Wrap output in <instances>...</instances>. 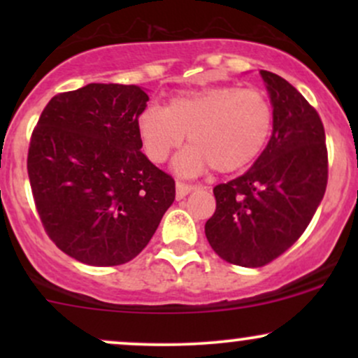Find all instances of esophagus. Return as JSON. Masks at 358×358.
I'll use <instances>...</instances> for the list:
<instances>
[{
  "mask_svg": "<svg viewBox=\"0 0 358 358\" xmlns=\"http://www.w3.org/2000/svg\"><path fill=\"white\" fill-rule=\"evenodd\" d=\"M196 187H193V185H185L182 182H176V200H182L185 196L188 195V193L195 190Z\"/></svg>",
  "mask_w": 358,
  "mask_h": 358,
  "instance_id": "1",
  "label": "esophagus"
}]
</instances>
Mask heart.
Returning a JSON list of instances; mask_svg holds the SVG:
<instances>
[{
  "mask_svg": "<svg viewBox=\"0 0 358 358\" xmlns=\"http://www.w3.org/2000/svg\"><path fill=\"white\" fill-rule=\"evenodd\" d=\"M273 106L262 90L212 85L170 97L165 108L148 106L138 133L148 158L166 162L188 134L190 146L175 158V171L199 176L215 168L232 173L256 162L273 131Z\"/></svg>",
  "mask_w": 358,
  "mask_h": 358,
  "instance_id": "b5f03b06",
  "label": "heart"
}]
</instances>
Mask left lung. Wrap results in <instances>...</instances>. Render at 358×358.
Returning <instances> with one entry per match:
<instances>
[{
  "instance_id": "1",
  "label": "left lung",
  "mask_w": 358,
  "mask_h": 358,
  "mask_svg": "<svg viewBox=\"0 0 358 358\" xmlns=\"http://www.w3.org/2000/svg\"><path fill=\"white\" fill-rule=\"evenodd\" d=\"M273 104V134L252 168L213 188L215 213L205 224L219 257L261 268L305 232L328 182L324 127L289 82L261 71Z\"/></svg>"
}]
</instances>
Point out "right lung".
Listing matches in <instances>:
<instances>
[{
    "label": "right lung",
    "instance_id": "1",
    "mask_svg": "<svg viewBox=\"0 0 358 358\" xmlns=\"http://www.w3.org/2000/svg\"><path fill=\"white\" fill-rule=\"evenodd\" d=\"M138 85L87 84L52 97L28 148L45 232L67 256L119 266L146 248L175 200V180L143 155Z\"/></svg>",
    "mask_w": 358,
    "mask_h": 358
}]
</instances>
